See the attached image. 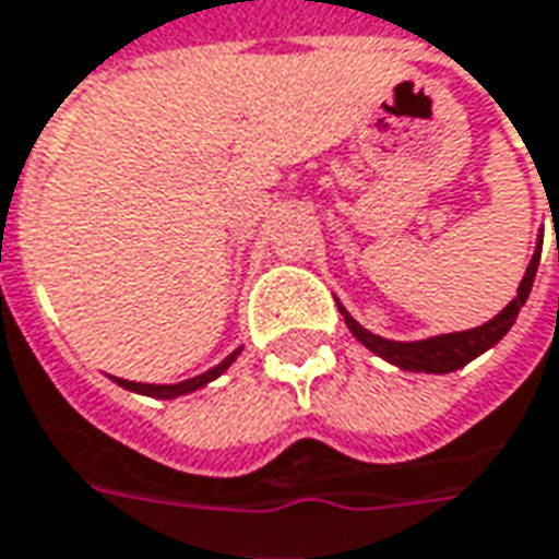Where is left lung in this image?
I'll return each instance as SVG.
<instances>
[{"mask_svg": "<svg viewBox=\"0 0 559 559\" xmlns=\"http://www.w3.org/2000/svg\"><path fill=\"white\" fill-rule=\"evenodd\" d=\"M542 236H545V233L538 229V248L536 253H533V260H530V266H526L524 278H521L518 296H514L509 306L499 311L497 318H490L487 323H481V326H475V330L429 335V338H417V342H393V338H384V335L369 333L360 320L350 318V311H347L338 299H335V302H338V311H342V318H345L350 335H354L362 347H369L372 354H378L381 360L393 362V366H400V369H405V372H429V374L456 372V369H463V366L475 360V357H481L484 350H490V347L497 345L499 338L514 326L518 311L524 308L526 296H530V290H533V281H536L538 253H542Z\"/></svg>", "mask_w": 559, "mask_h": 559, "instance_id": "left-lung-1", "label": "left lung"}]
</instances>
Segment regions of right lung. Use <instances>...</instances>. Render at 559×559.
<instances>
[{
    "instance_id": "1",
    "label": "right lung",
    "mask_w": 559,
    "mask_h": 559,
    "mask_svg": "<svg viewBox=\"0 0 559 559\" xmlns=\"http://www.w3.org/2000/svg\"><path fill=\"white\" fill-rule=\"evenodd\" d=\"M241 347H236L226 360H221L214 369L209 372L197 374V378H187V381H178V384H142V381H127V378H115L111 374V381L120 384L123 390H132V393H142V396H154V400H178V396H185V393H193V390H202L205 384H212L214 378H221V374L233 366V362L239 360Z\"/></svg>"
}]
</instances>
